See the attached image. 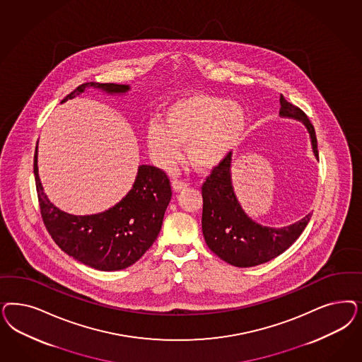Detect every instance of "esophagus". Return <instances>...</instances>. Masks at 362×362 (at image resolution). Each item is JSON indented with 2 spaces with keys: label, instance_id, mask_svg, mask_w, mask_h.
<instances>
[{
  "label": "esophagus",
  "instance_id": "1",
  "mask_svg": "<svg viewBox=\"0 0 362 362\" xmlns=\"http://www.w3.org/2000/svg\"><path fill=\"white\" fill-rule=\"evenodd\" d=\"M172 187H173V190H175V193H178V192H182V190H185L187 187V182H184V181H180V180H175L173 182H172Z\"/></svg>",
  "mask_w": 362,
  "mask_h": 362
}]
</instances>
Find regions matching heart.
Returning a JSON list of instances; mask_svg holds the SVG:
<instances>
[{
	"label": "heart",
	"mask_w": 362,
	"mask_h": 362,
	"mask_svg": "<svg viewBox=\"0 0 362 362\" xmlns=\"http://www.w3.org/2000/svg\"><path fill=\"white\" fill-rule=\"evenodd\" d=\"M246 115L238 104L210 94L178 98L146 130V145L156 163L173 168L187 146L193 168L208 172L220 166L245 134Z\"/></svg>",
	"instance_id": "obj_1"
}]
</instances>
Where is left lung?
<instances>
[{
	"label": "left lung",
	"mask_w": 362,
	"mask_h": 362,
	"mask_svg": "<svg viewBox=\"0 0 362 362\" xmlns=\"http://www.w3.org/2000/svg\"><path fill=\"white\" fill-rule=\"evenodd\" d=\"M280 117L303 122L312 151L318 160L313 125L303 110L280 97ZM202 234L210 250L237 268H250L280 256L301 235L312 211L300 221L282 228L265 226L252 220L234 192L232 156L214 168L202 187Z\"/></svg>",
	"instance_id": "1"
}]
</instances>
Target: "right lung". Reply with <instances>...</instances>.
Instances as JSON below:
<instances>
[{
	"label": "right lung",
	"instance_id": "obj_1",
	"mask_svg": "<svg viewBox=\"0 0 362 362\" xmlns=\"http://www.w3.org/2000/svg\"><path fill=\"white\" fill-rule=\"evenodd\" d=\"M88 89L109 95L130 92L129 85L88 82L66 95L62 103ZM37 149L38 141L33 169L41 216L61 250L83 265L103 272L127 269L139 261L161 230L163 214L172 199L168 175L152 165H140L132 189L115 206L94 214L76 216L59 209L47 199L38 175Z\"/></svg>",
	"mask_w": 362,
	"mask_h": 362
}]
</instances>
